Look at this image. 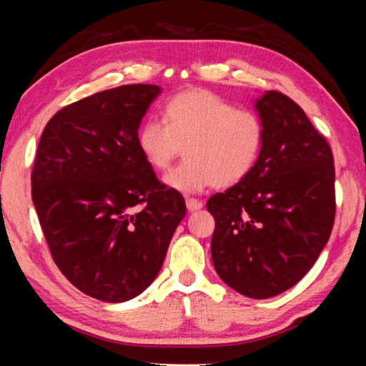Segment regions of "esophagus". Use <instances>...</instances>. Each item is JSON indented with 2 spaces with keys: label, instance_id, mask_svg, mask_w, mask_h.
I'll use <instances>...</instances> for the list:
<instances>
[{
  "label": "esophagus",
  "instance_id": "1",
  "mask_svg": "<svg viewBox=\"0 0 366 366\" xmlns=\"http://www.w3.org/2000/svg\"><path fill=\"white\" fill-rule=\"evenodd\" d=\"M185 205H187L189 212H198L203 207V203L200 200H197V198H187L185 200Z\"/></svg>",
  "mask_w": 366,
  "mask_h": 366
}]
</instances>
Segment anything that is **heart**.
<instances>
[{"mask_svg":"<svg viewBox=\"0 0 366 366\" xmlns=\"http://www.w3.org/2000/svg\"><path fill=\"white\" fill-rule=\"evenodd\" d=\"M264 144V124L252 109L207 90L182 92L164 104V121L150 117L137 134L140 153L153 169H168L185 158L164 184L181 194H198L212 185L231 187L255 168Z\"/></svg>","mask_w":366,"mask_h":366,"instance_id":"obj_1","label":"heart"}]
</instances>
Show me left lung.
<instances>
[{"label": "left lung", "mask_w": 366, "mask_h": 366, "mask_svg": "<svg viewBox=\"0 0 366 366\" xmlns=\"http://www.w3.org/2000/svg\"><path fill=\"white\" fill-rule=\"evenodd\" d=\"M264 144L244 181L207 203L214 218L212 258L229 287L269 299L295 286L330 239L336 195L331 147L280 92L255 100Z\"/></svg>", "instance_id": "1"}]
</instances>
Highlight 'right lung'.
Wrapping results in <instances>:
<instances>
[{
	"instance_id": "add662e5",
	"label": "right lung",
	"mask_w": 366,
	"mask_h": 366,
	"mask_svg": "<svg viewBox=\"0 0 366 366\" xmlns=\"http://www.w3.org/2000/svg\"><path fill=\"white\" fill-rule=\"evenodd\" d=\"M159 94L158 85H121L72 103L48 121L36 150L32 200L51 257L71 284L103 302L150 286L187 212L137 145Z\"/></svg>"
}]
</instances>
